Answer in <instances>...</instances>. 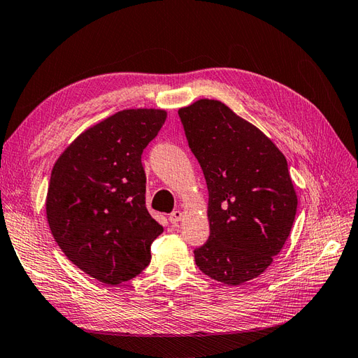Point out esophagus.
Here are the masks:
<instances>
[{"mask_svg":"<svg viewBox=\"0 0 358 358\" xmlns=\"http://www.w3.org/2000/svg\"><path fill=\"white\" fill-rule=\"evenodd\" d=\"M182 218H183V212H182V210H173V212L169 215V221H170L171 224L179 222Z\"/></svg>","mask_w":358,"mask_h":358,"instance_id":"1","label":"esophagus"}]
</instances>
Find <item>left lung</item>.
Listing matches in <instances>:
<instances>
[{"instance_id": "obj_1", "label": "left lung", "mask_w": 358, "mask_h": 358, "mask_svg": "<svg viewBox=\"0 0 358 358\" xmlns=\"http://www.w3.org/2000/svg\"><path fill=\"white\" fill-rule=\"evenodd\" d=\"M209 191V241L194 251L204 275L241 285L262 275L285 245L297 196L284 154L218 100L179 109Z\"/></svg>"}]
</instances>
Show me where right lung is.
I'll list each match as a JSON object with an SVG mask.
<instances>
[{
  "label": "right lung",
  "instance_id": "add662e5",
  "mask_svg": "<svg viewBox=\"0 0 358 358\" xmlns=\"http://www.w3.org/2000/svg\"><path fill=\"white\" fill-rule=\"evenodd\" d=\"M167 112L121 110L83 131L52 169L46 215L70 262L103 284L137 276L162 227L146 209L143 149Z\"/></svg>",
  "mask_w": 358,
  "mask_h": 358
}]
</instances>
